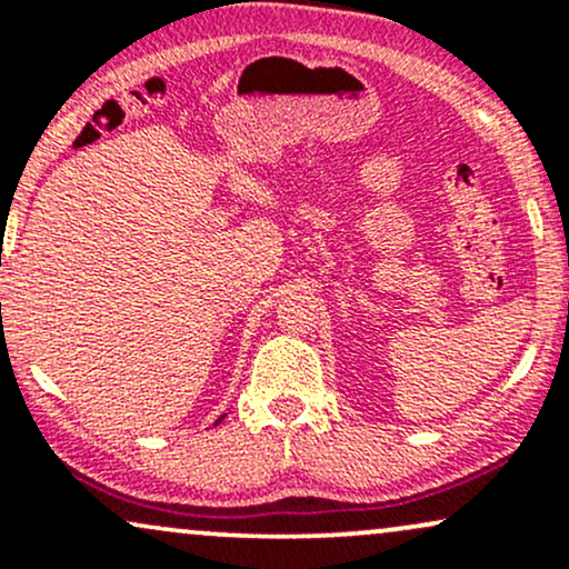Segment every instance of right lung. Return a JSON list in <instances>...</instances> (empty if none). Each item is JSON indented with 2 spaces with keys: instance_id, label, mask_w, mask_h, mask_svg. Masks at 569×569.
I'll use <instances>...</instances> for the list:
<instances>
[{
  "instance_id": "add662e5",
  "label": "right lung",
  "mask_w": 569,
  "mask_h": 569,
  "mask_svg": "<svg viewBox=\"0 0 569 569\" xmlns=\"http://www.w3.org/2000/svg\"><path fill=\"white\" fill-rule=\"evenodd\" d=\"M217 422H221V417H219V420H217Z\"/></svg>"
}]
</instances>
